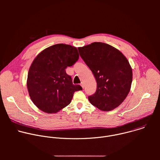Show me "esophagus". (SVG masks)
<instances>
[{
    "label": "esophagus",
    "mask_w": 160,
    "mask_h": 160,
    "mask_svg": "<svg viewBox=\"0 0 160 160\" xmlns=\"http://www.w3.org/2000/svg\"><path fill=\"white\" fill-rule=\"evenodd\" d=\"M80 85L82 86V87L83 88H84V83H83V82H81V83H80Z\"/></svg>",
    "instance_id": "esophagus-1"
}]
</instances>
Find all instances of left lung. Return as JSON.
<instances>
[{
  "instance_id": "1",
  "label": "left lung",
  "mask_w": 160,
  "mask_h": 160,
  "mask_svg": "<svg viewBox=\"0 0 160 160\" xmlns=\"http://www.w3.org/2000/svg\"><path fill=\"white\" fill-rule=\"evenodd\" d=\"M78 49L97 82L96 92L88 97L90 102L104 111L117 108L131 88L132 70L127 59L119 50L102 42Z\"/></svg>"
}]
</instances>
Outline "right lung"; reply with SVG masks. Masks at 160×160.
Instances as JSON below:
<instances>
[{
  "mask_svg": "<svg viewBox=\"0 0 160 160\" xmlns=\"http://www.w3.org/2000/svg\"><path fill=\"white\" fill-rule=\"evenodd\" d=\"M76 48L58 43L39 53L32 62L28 74L27 88L34 104L48 113H56L71 102L73 94L82 90L73 84L65 69L78 59Z\"/></svg>",
  "mask_w": 160,
  "mask_h": 160,
  "instance_id": "1",
  "label": "right lung"
}]
</instances>
